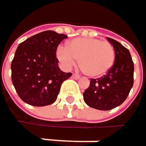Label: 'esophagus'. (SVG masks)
<instances>
[{
    "label": "esophagus",
    "instance_id": "34e87169",
    "mask_svg": "<svg viewBox=\"0 0 146 146\" xmlns=\"http://www.w3.org/2000/svg\"><path fill=\"white\" fill-rule=\"evenodd\" d=\"M72 77H73V78H74V79H78L80 78V76L78 74H76V73H73Z\"/></svg>",
    "mask_w": 146,
    "mask_h": 146
}]
</instances>
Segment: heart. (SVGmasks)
<instances>
[{"mask_svg": "<svg viewBox=\"0 0 146 146\" xmlns=\"http://www.w3.org/2000/svg\"><path fill=\"white\" fill-rule=\"evenodd\" d=\"M56 57L65 68H69L78 59L83 72L90 77H100L113 66L116 51L108 41L95 38H77L67 46H60Z\"/></svg>", "mask_w": 146, "mask_h": 146, "instance_id": "heart-1", "label": "heart"}]
</instances>
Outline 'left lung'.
I'll return each instance as SVG.
<instances>
[{
	"mask_svg": "<svg viewBox=\"0 0 146 146\" xmlns=\"http://www.w3.org/2000/svg\"><path fill=\"white\" fill-rule=\"evenodd\" d=\"M116 51L111 68L104 76L90 78V86L84 92L85 103L95 109L111 110L124 102L133 85V62L129 50L118 41L107 38Z\"/></svg>",
	"mask_w": 146,
	"mask_h": 146,
	"instance_id": "left-lung-1",
	"label": "left lung"
}]
</instances>
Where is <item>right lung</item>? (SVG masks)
Wrapping results in <instances>:
<instances>
[{"mask_svg":"<svg viewBox=\"0 0 146 146\" xmlns=\"http://www.w3.org/2000/svg\"><path fill=\"white\" fill-rule=\"evenodd\" d=\"M68 36L47 30L33 35L17 48L12 62V81L22 101L44 106L56 102L63 81L72 76L58 67L56 49Z\"/></svg>","mask_w":146,"mask_h":146,"instance_id":"obj_1","label":"right lung"}]
</instances>
